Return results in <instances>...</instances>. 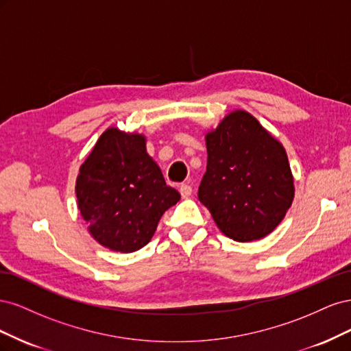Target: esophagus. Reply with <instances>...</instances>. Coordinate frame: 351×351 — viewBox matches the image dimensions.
I'll return each instance as SVG.
<instances>
[{
    "mask_svg": "<svg viewBox=\"0 0 351 351\" xmlns=\"http://www.w3.org/2000/svg\"><path fill=\"white\" fill-rule=\"evenodd\" d=\"M178 192H180V195H182L183 197H189L190 195H192L193 189H192V186H189V184H182V186H180V189H178Z\"/></svg>",
    "mask_w": 351,
    "mask_h": 351,
    "instance_id": "34e87169",
    "label": "esophagus"
}]
</instances>
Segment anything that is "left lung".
Returning <instances> with one entry per match:
<instances>
[{"label": "left lung", "mask_w": 351, "mask_h": 351, "mask_svg": "<svg viewBox=\"0 0 351 351\" xmlns=\"http://www.w3.org/2000/svg\"><path fill=\"white\" fill-rule=\"evenodd\" d=\"M208 164L197 197L236 241L261 240L284 219L294 180L284 146L243 110L205 136Z\"/></svg>", "instance_id": "8db88e82"}]
</instances>
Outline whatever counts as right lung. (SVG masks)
I'll use <instances>...</instances> for the list:
<instances>
[{
  "label": "right lung",
  "instance_id": "1",
  "mask_svg": "<svg viewBox=\"0 0 351 351\" xmlns=\"http://www.w3.org/2000/svg\"><path fill=\"white\" fill-rule=\"evenodd\" d=\"M77 206L104 247L132 253L151 241L164 212L180 200L146 152V139L110 127L84 159L76 180Z\"/></svg>",
  "mask_w": 351,
  "mask_h": 351
}]
</instances>
